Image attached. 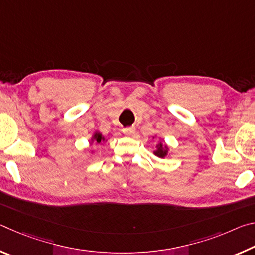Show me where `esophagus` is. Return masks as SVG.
Instances as JSON below:
<instances>
[{"instance_id":"1","label":"esophagus","mask_w":255,"mask_h":255,"mask_svg":"<svg viewBox=\"0 0 255 255\" xmlns=\"http://www.w3.org/2000/svg\"><path fill=\"white\" fill-rule=\"evenodd\" d=\"M135 130H136L135 127H128V128H124L123 132L127 136H131L132 133H135Z\"/></svg>"}]
</instances>
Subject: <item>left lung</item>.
Here are the masks:
<instances>
[{
    "instance_id": "8db88e82",
    "label": "left lung",
    "mask_w": 255,
    "mask_h": 255,
    "mask_svg": "<svg viewBox=\"0 0 255 255\" xmlns=\"http://www.w3.org/2000/svg\"><path fill=\"white\" fill-rule=\"evenodd\" d=\"M155 155H157L158 157H165L166 155H167V148L166 147H163V145L162 144H159V146H158V149L157 150H155Z\"/></svg>"
}]
</instances>
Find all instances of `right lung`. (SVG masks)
Segmentation results:
<instances>
[{"label":"right lung","instance_id":"add662e5","mask_svg":"<svg viewBox=\"0 0 255 255\" xmlns=\"http://www.w3.org/2000/svg\"><path fill=\"white\" fill-rule=\"evenodd\" d=\"M93 139H94V141H96L97 144H100V143H101V140H103V137H102L101 133L96 132V133H94V137H93Z\"/></svg>","mask_w":255,"mask_h":255}]
</instances>
